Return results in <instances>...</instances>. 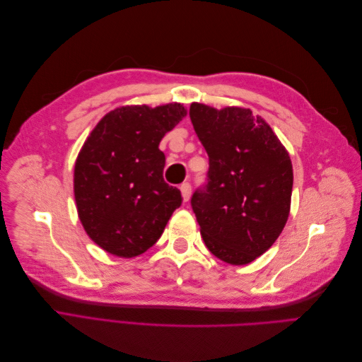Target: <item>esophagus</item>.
I'll use <instances>...</instances> for the list:
<instances>
[{
    "mask_svg": "<svg viewBox=\"0 0 362 362\" xmlns=\"http://www.w3.org/2000/svg\"><path fill=\"white\" fill-rule=\"evenodd\" d=\"M180 190H181L182 201H184V202H187V201L190 199V194H192V185H190L189 182H184V184H181Z\"/></svg>",
    "mask_w": 362,
    "mask_h": 362,
    "instance_id": "1",
    "label": "esophagus"
}]
</instances>
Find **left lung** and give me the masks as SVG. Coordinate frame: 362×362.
<instances>
[{
	"instance_id": "8db88e82",
	"label": "left lung",
	"mask_w": 362,
	"mask_h": 362,
	"mask_svg": "<svg viewBox=\"0 0 362 362\" xmlns=\"http://www.w3.org/2000/svg\"><path fill=\"white\" fill-rule=\"evenodd\" d=\"M190 119L210 158L208 184L192 196L205 246L228 264L243 266L276 242L291 205L287 149L249 108L193 103Z\"/></svg>"
}]
</instances>
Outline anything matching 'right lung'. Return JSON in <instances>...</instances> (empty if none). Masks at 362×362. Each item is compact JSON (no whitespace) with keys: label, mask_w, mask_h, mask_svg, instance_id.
I'll use <instances>...</instances> for the list:
<instances>
[{"label":"right lung","mask_w":362,"mask_h":362,"mask_svg":"<svg viewBox=\"0 0 362 362\" xmlns=\"http://www.w3.org/2000/svg\"><path fill=\"white\" fill-rule=\"evenodd\" d=\"M185 115L180 103L124 105L86 139L74 169L76 211L87 235L108 254H144L181 205V192L163 180L166 157L158 145Z\"/></svg>","instance_id":"add662e5"}]
</instances>
